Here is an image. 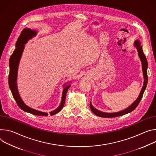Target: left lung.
Listing matches in <instances>:
<instances>
[{"label":"left lung","mask_w":156,"mask_h":156,"mask_svg":"<svg viewBox=\"0 0 156 156\" xmlns=\"http://www.w3.org/2000/svg\"><path fill=\"white\" fill-rule=\"evenodd\" d=\"M141 43L139 40H136L134 42V46L136 47L137 51V53L138 56H139V58L141 60V64H142V70H143V74L144 77V83L143 86L142 87V89L140 93L139 96H138L137 98L132 103V104L126 108V109L119 111L118 112H113V113H107V112H103L101 111H100L97 109H96L95 107H93L92 105L91 101L90 102V107L92 110V112L96 115L97 116L99 117H103V118H113V117H117V116H123L124 115H126L127 113H129L133 111L139 104V103L140 102L143 94L144 92V90H146L147 83V59L143 53V51L142 49V46H141Z\"/></svg>","instance_id":"obj_1"}]
</instances>
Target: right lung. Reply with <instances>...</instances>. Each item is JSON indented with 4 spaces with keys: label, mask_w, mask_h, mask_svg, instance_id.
I'll return each instance as SVG.
<instances>
[{
    "label": "right lung",
    "mask_w": 156,
    "mask_h": 156,
    "mask_svg": "<svg viewBox=\"0 0 156 156\" xmlns=\"http://www.w3.org/2000/svg\"><path fill=\"white\" fill-rule=\"evenodd\" d=\"M37 34V31L35 30H31L29 28H25L22 31L20 37L17 40L15 44V49L13 51V53L11 55L9 59V67H10V72L9 76V85L10 90L12 92V95L15 100L17 105L23 111L30 113L31 114L38 115V116H47L48 113L46 112H41L35 109H33L28 106H27L21 97L20 96L18 87H17V74H18V69L20 63V59L22 56V53L23 52L25 44L31 38L35 37ZM71 84H69V82L65 83L63 86L64 89L62 91L61 101L59 107L55 110L49 112L51 115H54L58 112H59L64 105V103L66 100V93L71 87Z\"/></svg>",
    "instance_id": "1"
}]
</instances>
